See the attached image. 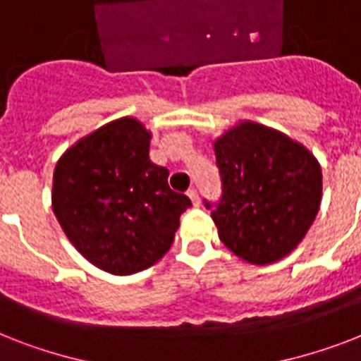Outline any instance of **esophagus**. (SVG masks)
Returning a JSON list of instances; mask_svg holds the SVG:
<instances>
[{
    "instance_id": "obj_1",
    "label": "esophagus",
    "mask_w": 361,
    "mask_h": 361,
    "mask_svg": "<svg viewBox=\"0 0 361 361\" xmlns=\"http://www.w3.org/2000/svg\"><path fill=\"white\" fill-rule=\"evenodd\" d=\"M189 198H191L195 206H198V204H200V197H198L197 189H191V191H189Z\"/></svg>"
}]
</instances>
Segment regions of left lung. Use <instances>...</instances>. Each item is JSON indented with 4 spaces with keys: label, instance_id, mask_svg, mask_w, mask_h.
<instances>
[{
    "label": "left lung",
    "instance_id": "left-lung-1",
    "mask_svg": "<svg viewBox=\"0 0 361 361\" xmlns=\"http://www.w3.org/2000/svg\"><path fill=\"white\" fill-rule=\"evenodd\" d=\"M214 147L221 197L204 206L221 241L251 264L288 255L319 214V161L302 144L252 121L225 133Z\"/></svg>",
    "mask_w": 361,
    "mask_h": 361
}]
</instances>
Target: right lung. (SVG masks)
Here are the masks:
<instances>
[{
	"label": "right lung",
	"instance_id": "right-lung-1",
	"mask_svg": "<svg viewBox=\"0 0 361 361\" xmlns=\"http://www.w3.org/2000/svg\"><path fill=\"white\" fill-rule=\"evenodd\" d=\"M152 135L121 118L78 140L54 170L52 208L71 243L97 268L130 275L169 251L187 195L149 161Z\"/></svg>",
	"mask_w": 361,
	"mask_h": 361
}]
</instances>
